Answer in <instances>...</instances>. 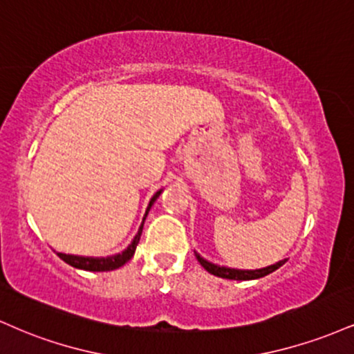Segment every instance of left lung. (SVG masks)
<instances>
[{
    "label": "left lung",
    "instance_id": "obj_1",
    "mask_svg": "<svg viewBox=\"0 0 354 354\" xmlns=\"http://www.w3.org/2000/svg\"><path fill=\"white\" fill-rule=\"evenodd\" d=\"M196 258H198V261H200V265L205 268V270L208 271V273L218 276V278L236 279V281H248V279L263 278V276L273 273V271H276L279 266H283L284 263H286V259H281V261H278V263H276V265L261 268V270H234V268H226V266L213 265V263L206 261L205 258H201V256L198 254V253H196Z\"/></svg>",
    "mask_w": 354,
    "mask_h": 354
}]
</instances>
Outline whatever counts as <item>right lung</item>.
I'll return each instance as SVG.
<instances>
[{
    "label": "right lung",
    "mask_w": 354,
    "mask_h": 354,
    "mask_svg": "<svg viewBox=\"0 0 354 354\" xmlns=\"http://www.w3.org/2000/svg\"><path fill=\"white\" fill-rule=\"evenodd\" d=\"M161 191L163 189L158 191V193L151 198L148 208H146L143 223H141V226H140V230H138L135 239H133L131 245L126 248L123 253H118L115 256H108V258H91V256H75V254H64V253H58V256L63 259L64 263H68L70 266L78 268V270H84V271H113V270H118V268H121L124 263H128L129 259L133 258V254H135L138 243H140L141 233H143L145 219H146V216H148V211L151 209L153 203L156 201L158 196L161 194Z\"/></svg>",
    "instance_id": "1"
}]
</instances>
